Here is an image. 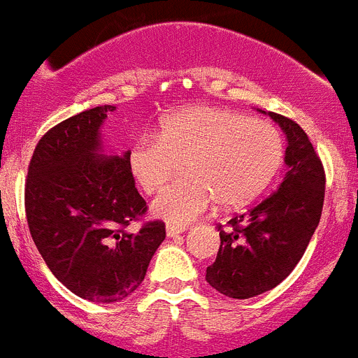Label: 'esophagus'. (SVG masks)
Masks as SVG:
<instances>
[{"label": "esophagus", "mask_w": 358, "mask_h": 358, "mask_svg": "<svg viewBox=\"0 0 358 358\" xmlns=\"http://www.w3.org/2000/svg\"><path fill=\"white\" fill-rule=\"evenodd\" d=\"M185 229H187V227H185V225H174V224H167V227H165V233H167V236H171V238H173V236H178V235H182V233H184Z\"/></svg>", "instance_id": "esophagus-1"}]
</instances>
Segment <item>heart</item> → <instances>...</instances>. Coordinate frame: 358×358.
<instances>
[{
	"label": "heart",
	"mask_w": 358,
	"mask_h": 358,
	"mask_svg": "<svg viewBox=\"0 0 358 358\" xmlns=\"http://www.w3.org/2000/svg\"><path fill=\"white\" fill-rule=\"evenodd\" d=\"M284 138L266 120L233 110L191 107L162 122L156 138H142L129 151V165L145 194L162 193L180 174L187 178L155 202L160 218L187 224L211 209L249 206L280 169Z\"/></svg>",
	"instance_id": "obj_1"
}]
</instances>
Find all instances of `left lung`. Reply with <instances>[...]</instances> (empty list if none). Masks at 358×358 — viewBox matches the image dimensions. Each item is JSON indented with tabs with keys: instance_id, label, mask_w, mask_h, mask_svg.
<instances>
[{
	"instance_id": "8db88e82",
	"label": "left lung",
	"mask_w": 358,
	"mask_h": 358,
	"mask_svg": "<svg viewBox=\"0 0 358 358\" xmlns=\"http://www.w3.org/2000/svg\"><path fill=\"white\" fill-rule=\"evenodd\" d=\"M287 136L280 187L235 215L220 231V249L207 267L206 280L231 299H251L289 275L317 229L324 206L326 173L320 156L299 123L269 113Z\"/></svg>"
}]
</instances>
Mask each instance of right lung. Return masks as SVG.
I'll return each mask as SVG.
<instances>
[{
  "label": "right lung",
  "mask_w": 358,
  "mask_h": 358,
  "mask_svg": "<svg viewBox=\"0 0 358 358\" xmlns=\"http://www.w3.org/2000/svg\"><path fill=\"white\" fill-rule=\"evenodd\" d=\"M113 105L63 120L41 136L25 180V215L36 248L74 295L118 302L145 278L165 238L162 220H143L129 152L96 158L100 127ZM140 221L138 231H127Z\"/></svg>",
  "instance_id": "add662e5"
}]
</instances>
